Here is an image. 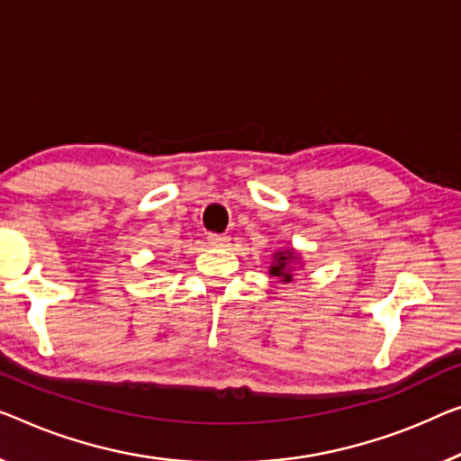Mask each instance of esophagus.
<instances>
[{
  "label": "esophagus",
  "mask_w": 461,
  "mask_h": 461,
  "mask_svg": "<svg viewBox=\"0 0 461 461\" xmlns=\"http://www.w3.org/2000/svg\"><path fill=\"white\" fill-rule=\"evenodd\" d=\"M209 244L215 249H225L230 244V236H221V233H209Z\"/></svg>",
  "instance_id": "esophagus-1"
}]
</instances>
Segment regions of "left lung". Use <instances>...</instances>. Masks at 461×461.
Wrapping results in <instances>:
<instances>
[{"instance_id": "8db88e82", "label": "left lung", "mask_w": 461, "mask_h": 461, "mask_svg": "<svg viewBox=\"0 0 461 461\" xmlns=\"http://www.w3.org/2000/svg\"><path fill=\"white\" fill-rule=\"evenodd\" d=\"M304 263H302V254L294 249H284V250H275L271 257V265H269V275L271 277H277L284 284H292L294 279V271L302 269Z\"/></svg>"}]
</instances>
